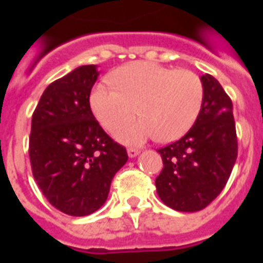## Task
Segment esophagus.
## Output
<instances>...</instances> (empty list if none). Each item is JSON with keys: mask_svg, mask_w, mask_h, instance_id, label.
I'll use <instances>...</instances> for the list:
<instances>
[{"mask_svg": "<svg viewBox=\"0 0 263 263\" xmlns=\"http://www.w3.org/2000/svg\"><path fill=\"white\" fill-rule=\"evenodd\" d=\"M128 152V157H129V158H135L136 156H138V154H139V150H138V148H134V147H131V148H128L127 150Z\"/></svg>", "mask_w": 263, "mask_h": 263, "instance_id": "34e87169", "label": "esophagus"}]
</instances>
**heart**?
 Here are the masks:
<instances>
[{
  "instance_id": "obj_1",
  "label": "heart",
  "mask_w": 263,
  "mask_h": 263,
  "mask_svg": "<svg viewBox=\"0 0 263 263\" xmlns=\"http://www.w3.org/2000/svg\"><path fill=\"white\" fill-rule=\"evenodd\" d=\"M111 82L98 84L91 92V109L107 129L131 119L116 131L125 143H142L157 136L172 142L190 131L203 102V84L191 71H175L160 64L138 61L117 69ZM138 109H136V106Z\"/></svg>"
}]
</instances>
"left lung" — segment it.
<instances>
[{"instance_id":"1","label":"left lung","mask_w":263,"mask_h":263,"mask_svg":"<svg viewBox=\"0 0 263 263\" xmlns=\"http://www.w3.org/2000/svg\"><path fill=\"white\" fill-rule=\"evenodd\" d=\"M200 82L203 102L192 128L158 150L164 168L156 179L157 194L177 212H199L216 199L237 157L232 101L212 75Z\"/></svg>"}]
</instances>
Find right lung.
Listing matches in <instances>:
<instances>
[{
    "mask_svg": "<svg viewBox=\"0 0 263 263\" xmlns=\"http://www.w3.org/2000/svg\"><path fill=\"white\" fill-rule=\"evenodd\" d=\"M97 65H82L47 86L31 121L30 161L46 199L68 216L97 212L115 175L128 161L95 120L90 92Z\"/></svg>",
    "mask_w": 263,
    "mask_h": 263,
    "instance_id": "right-lung-1",
    "label": "right lung"
}]
</instances>
